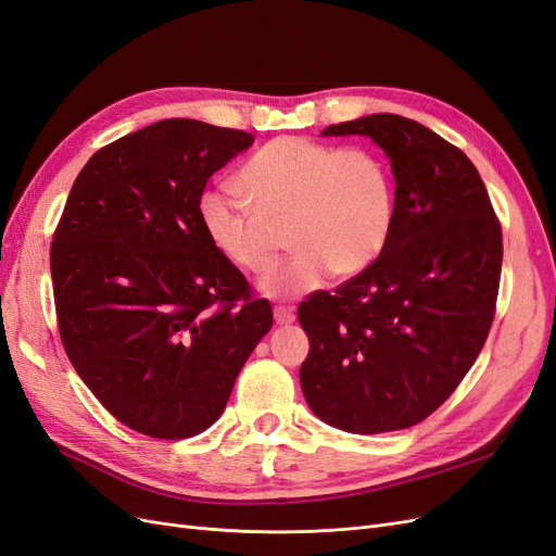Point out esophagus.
I'll return each instance as SVG.
<instances>
[{
    "label": "esophagus",
    "instance_id": "34e87169",
    "mask_svg": "<svg viewBox=\"0 0 556 556\" xmlns=\"http://www.w3.org/2000/svg\"><path fill=\"white\" fill-rule=\"evenodd\" d=\"M294 311L292 308H285V306H276L274 308V319H276V325H290V323H294Z\"/></svg>",
    "mask_w": 556,
    "mask_h": 556
}]
</instances>
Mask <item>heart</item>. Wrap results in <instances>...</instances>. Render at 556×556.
Listing matches in <instances>:
<instances>
[{
  "mask_svg": "<svg viewBox=\"0 0 556 556\" xmlns=\"http://www.w3.org/2000/svg\"><path fill=\"white\" fill-rule=\"evenodd\" d=\"M249 204L227 192H208L199 220L211 245L252 276L271 271L278 229L296 250L262 288L271 296H301L327 271L362 274L390 239L394 182L390 166L368 148H339L306 137L264 143L237 174Z\"/></svg>",
  "mask_w": 556,
  "mask_h": 556,
  "instance_id": "b5f03b06",
  "label": "heart"
}]
</instances>
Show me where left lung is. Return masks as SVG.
<instances>
[{
    "mask_svg": "<svg viewBox=\"0 0 556 556\" xmlns=\"http://www.w3.org/2000/svg\"><path fill=\"white\" fill-rule=\"evenodd\" d=\"M323 134H362L384 150L394 225L362 274L299 304L311 341L301 390L336 429H408L457 390L492 329L501 223L473 162L410 117L376 113Z\"/></svg>",
    "mask_w": 556,
    "mask_h": 556,
    "instance_id": "obj_1",
    "label": "left lung"
}]
</instances>
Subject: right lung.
<instances>
[{
    "label": "right lung",
    "instance_id": "1",
    "mask_svg": "<svg viewBox=\"0 0 556 556\" xmlns=\"http://www.w3.org/2000/svg\"><path fill=\"white\" fill-rule=\"evenodd\" d=\"M255 137L169 117L83 166L50 243L58 329L99 403L150 439H190L223 415L274 325L199 220L208 178Z\"/></svg>",
    "mask_w": 556,
    "mask_h": 556
}]
</instances>
